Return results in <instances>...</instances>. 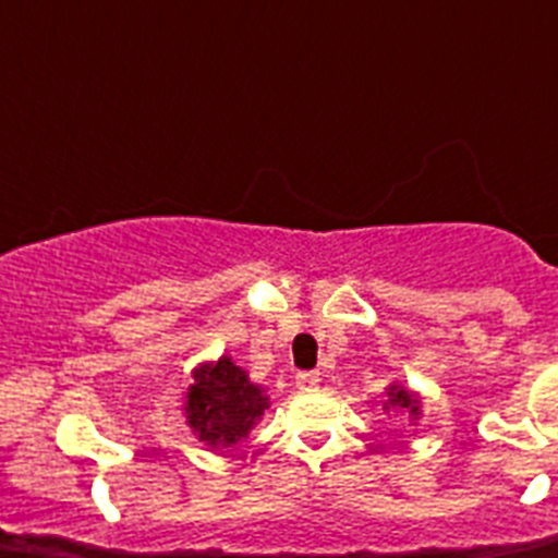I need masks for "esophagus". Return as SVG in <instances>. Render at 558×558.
<instances>
[{
  "instance_id": "1",
  "label": "esophagus",
  "mask_w": 558,
  "mask_h": 558,
  "mask_svg": "<svg viewBox=\"0 0 558 558\" xmlns=\"http://www.w3.org/2000/svg\"><path fill=\"white\" fill-rule=\"evenodd\" d=\"M295 386L302 391H313V388L322 386V374L318 372H299L295 374Z\"/></svg>"
}]
</instances>
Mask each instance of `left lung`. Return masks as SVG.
Here are the masks:
<instances>
[{
  "mask_svg": "<svg viewBox=\"0 0 558 558\" xmlns=\"http://www.w3.org/2000/svg\"><path fill=\"white\" fill-rule=\"evenodd\" d=\"M383 411L386 413H402L405 422H418L422 416V399H418L416 391L411 388L399 386V383H391L386 388V402H383Z\"/></svg>",
  "mask_w": 558,
  "mask_h": 558,
  "instance_id": "8db88e82",
  "label": "left lung"
}]
</instances>
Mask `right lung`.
Instances as JSON below:
<instances>
[{"mask_svg":"<svg viewBox=\"0 0 558 558\" xmlns=\"http://www.w3.org/2000/svg\"><path fill=\"white\" fill-rule=\"evenodd\" d=\"M265 388L251 383L248 372L229 354L201 363L192 372L184 397V416L192 436L211 450L240 445L268 411Z\"/></svg>","mask_w":558,"mask_h":558,"instance_id":"obj_1","label":"right lung"}]
</instances>
